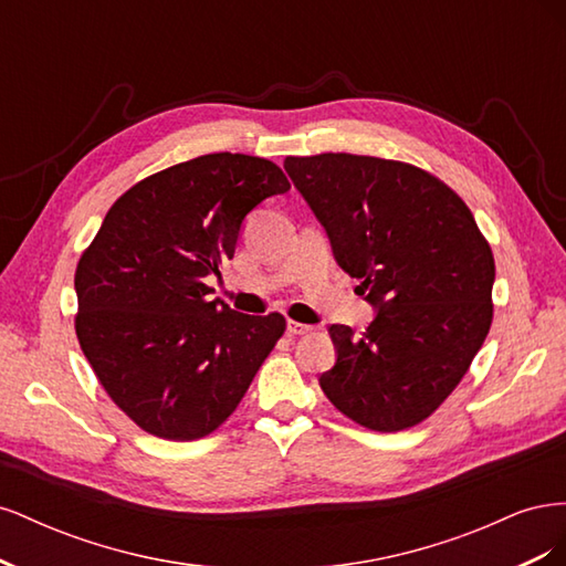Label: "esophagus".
Listing matches in <instances>:
<instances>
[{"label": "esophagus", "instance_id": "1", "mask_svg": "<svg viewBox=\"0 0 566 566\" xmlns=\"http://www.w3.org/2000/svg\"><path fill=\"white\" fill-rule=\"evenodd\" d=\"M285 331H287V335H293V337H297V335H306V333H312V331H314V325H306V323H297V321H287V325H285Z\"/></svg>", "mask_w": 566, "mask_h": 566}]
</instances>
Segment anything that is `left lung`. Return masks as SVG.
<instances>
[{
    "label": "left lung",
    "instance_id": "8db88e82",
    "mask_svg": "<svg viewBox=\"0 0 566 566\" xmlns=\"http://www.w3.org/2000/svg\"><path fill=\"white\" fill-rule=\"evenodd\" d=\"M287 177L375 316L331 325L335 366L318 382L375 432L413 427L443 403L491 328L493 254L470 208L422 169L370 156L285 158Z\"/></svg>",
    "mask_w": 566,
    "mask_h": 566
}]
</instances>
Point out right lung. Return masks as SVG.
Segmentation results:
<instances>
[{
  "mask_svg": "<svg viewBox=\"0 0 566 566\" xmlns=\"http://www.w3.org/2000/svg\"><path fill=\"white\" fill-rule=\"evenodd\" d=\"M285 191L271 160L210 153L132 186L80 256V347L142 430L172 441L217 430L283 335L281 314L233 312L205 279L233 260L256 205Z\"/></svg>",
  "mask_w": 566,
  "mask_h": 566,
  "instance_id": "1",
  "label": "right lung"
}]
</instances>
